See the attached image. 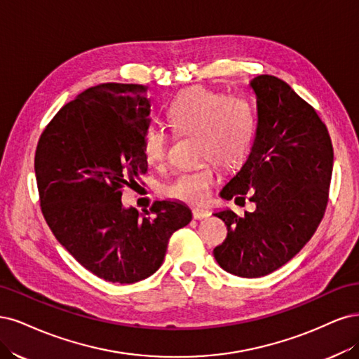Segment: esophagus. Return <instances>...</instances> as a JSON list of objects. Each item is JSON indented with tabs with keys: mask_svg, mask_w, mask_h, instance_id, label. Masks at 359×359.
<instances>
[{
	"mask_svg": "<svg viewBox=\"0 0 359 359\" xmlns=\"http://www.w3.org/2000/svg\"><path fill=\"white\" fill-rule=\"evenodd\" d=\"M192 215H194V219H196V221H201V219H205V217L210 216L209 212L203 210V209H194Z\"/></svg>",
	"mask_w": 359,
	"mask_h": 359,
	"instance_id": "1",
	"label": "esophagus"
}]
</instances>
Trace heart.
<instances>
[{"label": "heart", "instance_id": "1", "mask_svg": "<svg viewBox=\"0 0 359 359\" xmlns=\"http://www.w3.org/2000/svg\"><path fill=\"white\" fill-rule=\"evenodd\" d=\"M165 118L177 133L196 134V156L201 161L236 168L250 152L255 116L250 104L240 97H225L209 88L192 86L172 98ZM143 154L150 165L165 163L167 135L163 130L150 126L144 133ZM213 163L177 172L164 187V195L189 204L204 203L219 177Z\"/></svg>", "mask_w": 359, "mask_h": 359}]
</instances>
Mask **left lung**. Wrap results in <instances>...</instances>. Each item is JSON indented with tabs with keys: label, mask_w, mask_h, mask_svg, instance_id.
Wrapping results in <instances>:
<instances>
[{
	"label": "left lung",
	"mask_w": 359,
	"mask_h": 359,
	"mask_svg": "<svg viewBox=\"0 0 359 359\" xmlns=\"http://www.w3.org/2000/svg\"><path fill=\"white\" fill-rule=\"evenodd\" d=\"M250 88L258 111L255 140L221 198L240 205L248 196L255 212L213 213L228 229L213 255L225 271L255 279L291 261L315 234L327 209L334 154L325 123L286 82L261 74Z\"/></svg>",
	"instance_id": "1"
}]
</instances>
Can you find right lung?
Wrapping results in <instances>:
<instances>
[{
  "mask_svg": "<svg viewBox=\"0 0 359 359\" xmlns=\"http://www.w3.org/2000/svg\"><path fill=\"white\" fill-rule=\"evenodd\" d=\"M149 114L142 85L92 86L55 114L36 150L46 222L77 262L111 283L152 276L163 265L171 234L192 219L180 201L155 203L154 216L122 204V188L147 171Z\"/></svg>",
  "mask_w": 359,
  "mask_h": 359,
  "instance_id": "obj_1",
  "label": "right lung"
}]
</instances>
